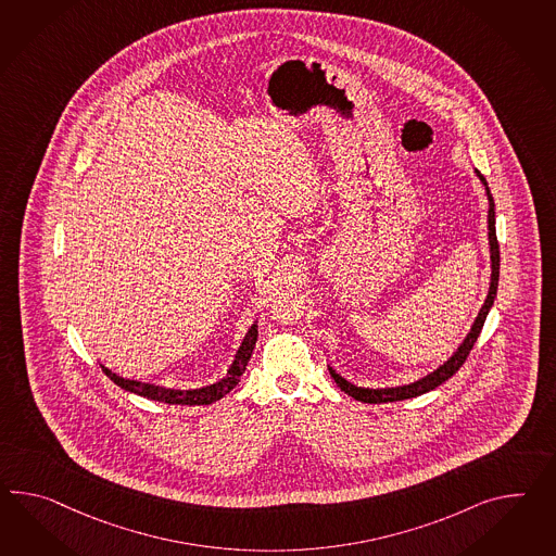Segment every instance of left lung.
Returning a JSON list of instances; mask_svg holds the SVG:
<instances>
[{"label":"left lung","mask_w":556,"mask_h":556,"mask_svg":"<svg viewBox=\"0 0 556 556\" xmlns=\"http://www.w3.org/2000/svg\"><path fill=\"white\" fill-rule=\"evenodd\" d=\"M478 173V172H476ZM478 177L482 179V184H485L484 177L478 173ZM488 191V201H490V212H488V238H490V257H492V280H490V290H488V299H485L482 311L478 314V318L473 320V327H471L470 334L464 339V342L459 344L454 355L450 356L445 363H443L440 369L429 372L428 377L419 379L412 384H403V387H389V389H365V387H356V384L349 383L344 377H341L337 370L332 367H328L332 379L337 381V384L341 387L342 391L351 397H355L356 401H363V403H387V401H403V399L417 397V395H424L431 389L440 387L445 383L452 375H456L457 369L466 363V358L470 355L471 349H473V342L478 341L482 327H484L485 316L490 313L494 299H496V292H498V278H500V245L498 238H496V214H494V200H492V193L490 189L485 187Z\"/></svg>","instance_id":"1"}]
</instances>
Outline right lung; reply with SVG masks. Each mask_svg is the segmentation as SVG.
I'll return each mask as SVG.
<instances>
[{"instance_id":"add662e5","label":"right lung","mask_w":556,"mask_h":556,"mask_svg":"<svg viewBox=\"0 0 556 556\" xmlns=\"http://www.w3.org/2000/svg\"><path fill=\"white\" fill-rule=\"evenodd\" d=\"M257 341V325H252L248 330V334L243 337L242 346L238 349V355L233 358L231 367L228 370V377H224L222 381L210 384V387H201V389H189V391H179V389H165L159 384L141 383V381H130V379H123L118 377L113 370L106 369L104 365H100L104 375L118 384L121 389L137 393L141 397L153 399V401H161V403H169V405H210L217 399L228 395L229 391L238 384L243 370L248 367V361L252 356V351L256 346Z\"/></svg>"}]
</instances>
